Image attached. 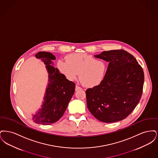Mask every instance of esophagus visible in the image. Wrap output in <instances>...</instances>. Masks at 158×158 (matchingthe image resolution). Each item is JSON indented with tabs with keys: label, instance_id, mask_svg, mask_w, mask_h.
<instances>
[{
	"label": "esophagus",
	"instance_id": "obj_1",
	"mask_svg": "<svg viewBox=\"0 0 158 158\" xmlns=\"http://www.w3.org/2000/svg\"><path fill=\"white\" fill-rule=\"evenodd\" d=\"M81 89H82V88H81V87H80V86H77V85H76V87H75L76 91H77V90H81Z\"/></svg>",
	"mask_w": 158,
	"mask_h": 158
}]
</instances>
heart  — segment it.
I'll list each match as a JSON object with an SVG mask.
<instances>
[{"label":"heart","instance_id":"heart-1","mask_svg":"<svg viewBox=\"0 0 158 158\" xmlns=\"http://www.w3.org/2000/svg\"><path fill=\"white\" fill-rule=\"evenodd\" d=\"M66 61L59 60L57 66L69 81L79 79L87 88L98 86L104 78L106 66L102 60L86 53H72L66 56Z\"/></svg>","mask_w":158,"mask_h":158}]
</instances>
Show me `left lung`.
I'll list each match as a JSON object with an SVG mask.
<instances>
[{
    "label": "left lung",
    "mask_w": 158,
    "mask_h": 158,
    "mask_svg": "<svg viewBox=\"0 0 158 158\" xmlns=\"http://www.w3.org/2000/svg\"><path fill=\"white\" fill-rule=\"evenodd\" d=\"M108 62L102 81L86 90L88 108L98 120L114 123L128 116L143 92L144 72L135 57L123 50L94 56Z\"/></svg>",
    "instance_id": "1"
}]
</instances>
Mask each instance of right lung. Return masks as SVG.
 <instances>
[{"label": "right lung", "instance_id": "add662e5", "mask_svg": "<svg viewBox=\"0 0 158 158\" xmlns=\"http://www.w3.org/2000/svg\"><path fill=\"white\" fill-rule=\"evenodd\" d=\"M36 58L45 64L48 73V83L41 108L34 114L32 121L43 125H50L59 120L65 112L75 89V83L69 81L57 68L53 65L56 59L52 53L41 52Z\"/></svg>", "mask_w": 158, "mask_h": 158}]
</instances>
